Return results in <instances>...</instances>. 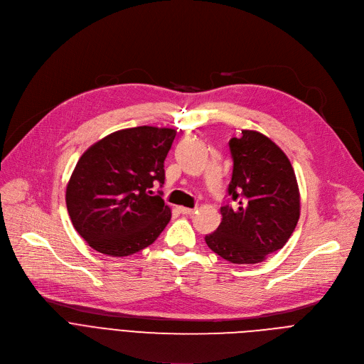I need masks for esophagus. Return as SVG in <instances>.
<instances>
[{
	"instance_id": "1",
	"label": "esophagus",
	"mask_w": 364,
	"mask_h": 364,
	"mask_svg": "<svg viewBox=\"0 0 364 364\" xmlns=\"http://www.w3.org/2000/svg\"><path fill=\"white\" fill-rule=\"evenodd\" d=\"M179 211L185 215H192L195 213V208H186V207H179Z\"/></svg>"
}]
</instances>
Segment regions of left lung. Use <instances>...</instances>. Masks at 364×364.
I'll return each mask as SVG.
<instances>
[{"mask_svg": "<svg viewBox=\"0 0 364 364\" xmlns=\"http://www.w3.org/2000/svg\"><path fill=\"white\" fill-rule=\"evenodd\" d=\"M232 176L223 220L205 235L208 247L235 264H255L287 245L301 213L296 176L288 156L269 137L241 130L230 140Z\"/></svg>", "mask_w": 364, "mask_h": 364, "instance_id": "8db88e82", "label": "left lung"}]
</instances>
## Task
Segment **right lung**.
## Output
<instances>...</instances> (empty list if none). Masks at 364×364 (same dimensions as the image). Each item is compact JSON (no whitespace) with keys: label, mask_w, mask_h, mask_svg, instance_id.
Segmentation results:
<instances>
[{"label":"right lung","mask_w":364,"mask_h":364,"mask_svg":"<svg viewBox=\"0 0 364 364\" xmlns=\"http://www.w3.org/2000/svg\"><path fill=\"white\" fill-rule=\"evenodd\" d=\"M176 130H118L92 144L66 186L75 230L97 252L124 257L149 247L171 221L154 188L165 183V159Z\"/></svg>","instance_id":"obj_1"}]
</instances>
